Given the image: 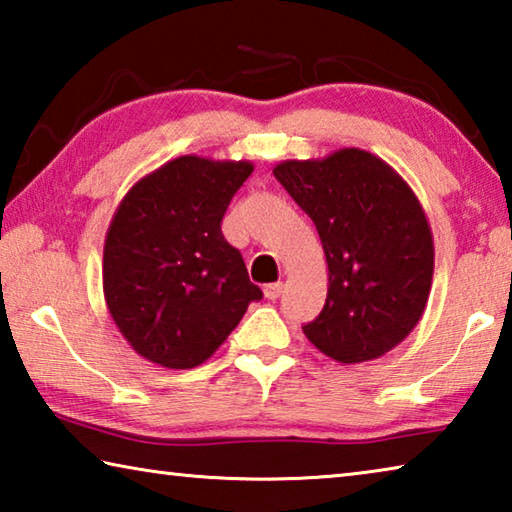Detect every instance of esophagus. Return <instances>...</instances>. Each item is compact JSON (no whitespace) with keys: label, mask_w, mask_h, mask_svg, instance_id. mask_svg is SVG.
Listing matches in <instances>:
<instances>
[{"label":"esophagus","mask_w":512,"mask_h":512,"mask_svg":"<svg viewBox=\"0 0 512 512\" xmlns=\"http://www.w3.org/2000/svg\"><path fill=\"white\" fill-rule=\"evenodd\" d=\"M264 296L266 300H277L282 296V282H273V284H266L264 287Z\"/></svg>","instance_id":"1"}]
</instances>
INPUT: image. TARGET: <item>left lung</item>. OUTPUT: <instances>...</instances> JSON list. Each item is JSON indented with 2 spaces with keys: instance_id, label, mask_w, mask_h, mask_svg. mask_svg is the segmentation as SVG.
I'll use <instances>...</instances> for the list:
<instances>
[{
  "instance_id": "8db88e82",
  "label": "left lung",
  "mask_w": 512,
  "mask_h": 512,
  "mask_svg": "<svg viewBox=\"0 0 512 512\" xmlns=\"http://www.w3.org/2000/svg\"><path fill=\"white\" fill-rule=\"evenodd\" d=\"M273 173L314 221L327 259L325 307L302 332L343 366L384 357L418 325L431 291L433 235L418 196L354 146Z\"/></svg>"
}]
</instances>
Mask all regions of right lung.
<instances>
[{"instance_id":"add662e5","label":"right lung","mask_w":512,"mask_h":512,"mask_svg":"<svg viewBox=\"0 0 512 512\" xmlns=\"http://www.w3.org/2000/svg\"><path fill=\"white\" fill-rule=\"evenodd\" d=\"M255 164L180 155L128 189L106 232L103 296L128 345L169 370L201 366L262 298L221 219Z\"/></svg>"}]
</instances>
